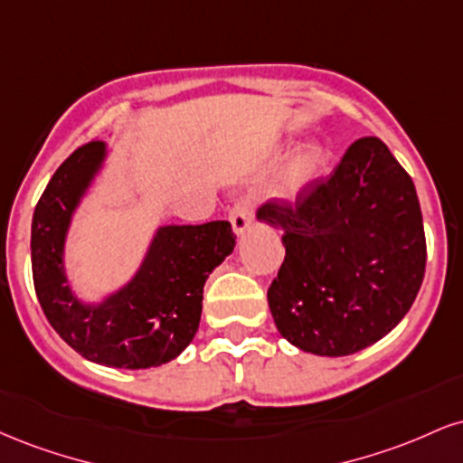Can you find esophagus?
Returning <instances> with one entry per match:
<instances>
[{"label":"esophagus","instance_id":"34e87169","mask_svg":"<svg viewBox=\"0 0 463 463\" xmlns=\"http://www.w3.org/2000/svg\"><path fill=\"white\" fill-rule=\"evenodd\" d=\"M254 206H257V198H254L252 194L239 195L235 204L231 206V213H228V217H231L232 231H235L237 235H243V232L248 231L250 222H252Z\"/></svg>","mask_w":463,"mask_h":463}]
</instances>
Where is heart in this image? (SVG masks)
Returning a JSON list of instances; mask_svg holds the SVG:
<instances>
[{
    "label": "heart",
    "instance_id": "obj_1",
    "mask_svg": "<svg viewBox=\"0 0 463 463\" xmlns=\"http://www.w3.org/2000/svg\"><path fill=\"white\" fill-rule=\"evenodd\" d=\"M320 167H322V154H320V150H316V147L302 154L300 158H296L294 165L287 169V174L283 178V191H285V194H294V191L305 187L309 180L317 176Z\"/></svg>",
    "mask_w": 463,
    "mask_h": 463
}]
</instances>
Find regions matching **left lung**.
<instances>
[{
  "mask_svg": "<svg viewBox=\"0 0 463 463\" xmlns=\"http://www.w3.org/2000/svg\"><path fill=\"white\" fill-rule=\"evenodd\" d=\"M259 217L283 231L268 289L276 328L313 354L344 357L385 337L416 300L427 239L413 180L376 137L348 147L326 178Z\"/></svg>",
  "mask_w": 463,
  "mask_h": 463,
  "instance_id": "left-lung-1",
  "label": "left lung"
}]
</instances>
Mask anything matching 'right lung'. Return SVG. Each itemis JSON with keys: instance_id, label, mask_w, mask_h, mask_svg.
<instances>
[{"instance_id": "add662e5", "label": "right lung", "mask_w": 463, "mask_h": 463, "mask_svg": "<svg viewBox=\"0 0 463 463\" xmlns=\"http://www.w3.org/2000/svg\"><path fill=\"white\" fill-rule=\"evenodd\" d=\"M104 143L80 146L56 169L32 217V279L54 331L84 359L141 370L178 357L194 339L206 279L235 248L231 222L163 226L128 287L98 307L69 289L62 248L80 195L104 158Z\"/></svg>"}]
</instances>
